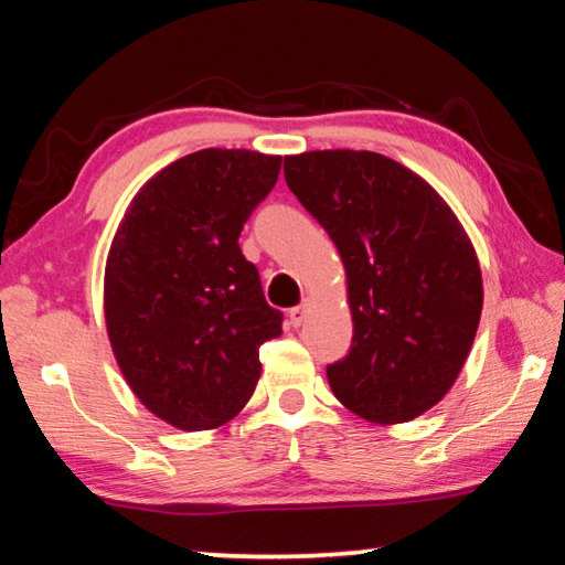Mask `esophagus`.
Here are the masks:
<instances>
[{"instance_id": "1", "label": "esophagus", "mask_w": 565, "mask_h": 565, "mask_svg": "<svg viewBox=\"0 0 565 565\" xmlns=\"http://www.w3.org/2000/svg\"><path fill=\"white\" fill-rule=\"evenodd\" d=\"M306 313H309V303H301V306H294V309L289 311V323L294 329H299L301 323H303V319H306Z\"/></svg>"}]
</instances>
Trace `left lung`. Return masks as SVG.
I'll return each mask as SVG.
<instances>
[{
	"mask_svg": "<svg viewBox=\"0 0 565 565\" xmlns=\"http://www.w3.org/2000/svg\"><path fill=\"white\" fill-rule=\"evenodd\" d=\"M286 184L337 244L353 339L329 363L333 396L374 424H404L461 374L483 306L471 238L436 191L376 151L284 159Z\"/></svg>",
	"mask_w": 565,
	"mask_h": 565,
	"instance_id": "obj_1",
	"label": "left lung"
}]
</instances>
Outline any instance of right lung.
<instances>
[{
	"mask_svg": "<svg viewBox=\"0 0 565 565\" xmlns=\"http://www.w3.org/2000/svg\"><path fill=\"white\" fill-rule=\"evenodd\" d=\"M281 157L202 149L151 177L124 214L104 271V317L124 379L181 431L234 418L262 374L281 311L238 248Z\"/></svg>",
	"mask_w": 565,
	"mask_h": 565,
	"instance_id": "1",
	"label": "right lung"
}]
</instances>
